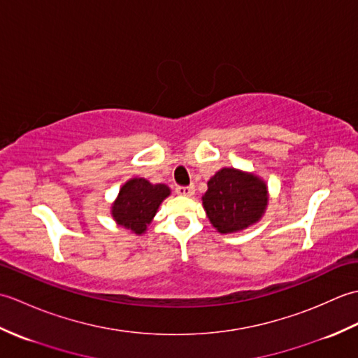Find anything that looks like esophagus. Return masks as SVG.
I'll return each mask as SVG.
<instances>
[{
  "instance_id": "34e87169",
  "label": "esophagus",
  "mask_w": 358,
  "mask_h": 358,
  "mask_svg": "<svg viewBox=\"0 0 358 358\" xmlns=\"http://www.w3.org/2000/svg\"><path fill=\"white\" fill-rule=\"evenodd\" d=\"M175 192L178 195H183V196H192L195 194V187L191 186H177L175 187Z\"/></svg>"
}]
</instances>
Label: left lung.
I'll return each mask as SVG.
<instances>
[{
    "instance_id": "1",
    "label": "left lung",
    "mask_w": 358,
    "mask_h": 358,
    "mask_svg": "<svg viewBox=\"0 0 358 358\" xmlns=\"http://www.w3.org/2000/svg\"><path fill=\"white\" fill-rule=\"evenodd\" d=\"M203 204L218 232H237L262 218L268 191L255 175L224 167L209 180Z\"/></svg>"
}]
</instances>
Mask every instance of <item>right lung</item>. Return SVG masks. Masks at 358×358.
Returning a JSON list of instances; mask_svg holds the SVG:
<instances>
[{"label": "right lung", "instance_id": "obj_1", "mask_svg": "<svg viewBox=\"0 0 358 358\" xmlns=\"http://www.w3.org/2000/svg\"><path fill=\"white\" fill-rule=\"evenodd\" d=\"M169 187L164 185H150L144 178H132L120 189V195L112 206L115 222L135 234L146 231L150 220L167 195Z\"/></svg>", "mask_w": 358, "mask_h": 358}]
</instances>
